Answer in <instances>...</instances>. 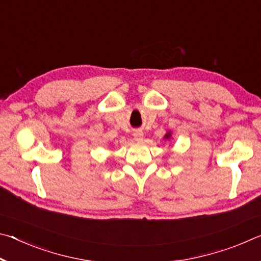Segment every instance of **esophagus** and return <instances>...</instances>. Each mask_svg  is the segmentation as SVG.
I'll return each mask as SVG.
<instances>
[{"instance_id":"34e87169","label":"esophagus","mask_w":261,"mask_h":261,"mask_svg":"<svg viewBox=\"0 0 261 261\" xmlns=\"http://www.w3.org/2000/svg\"><path fill=\"white\" fill-rule=\"evenodd\" d=\"M134 136H135V139H136L137 141H143L144 134H143V131H141V130H136V131L134 132Z\"/></svg>"}]
</instances>
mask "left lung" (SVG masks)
Wrapping results in <instances>:
<instances>
[{
  "instance_id": "obj_1",
  "label": "left lung",
  "mask_w": 261,
  "mask_h": 261,
  "mask_svg": "<svg viewBox=\"0 0 261 261\" xmlns=\"http://www.w3.org/2000/svg\"><path fill=\"white\" fill-rule=\"evenodd\" d=\"M170 137H171V134H170V132H169V131H168V132H167V134H166V136H165V138H166V139H169V138H170Z\"/></svg>"
}]
</instances>
